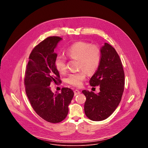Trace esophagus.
<instances>
[{"label":"esophagus","mask_w":148,"mask_h":148,"mask_svg":"<svg viewBox=\"0 0 148 148\" xmlns=\"http://www.w3.org/2000/svg\"><path fill=\"white\" fill-rule=\"evenodd\" d=\"M74 95H75V96H76L77 95L81 93V92H80L78 90H75L74 91Z\"/></svg>","instance_id":"34e87169"}]
</instances>
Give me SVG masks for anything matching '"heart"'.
<instances>
[{
	"label": "heart",
	"mask_w": 148,
	"mask_h": 148,
	"mask_svg": "<svg viewBox=\"0 0 148 148\" xmlns=\"http://www.w3.org/2000/svg\"><path fill=\"white\" fill-rule=\"evenodd\" d=\"M66 53L69 58L78 60L79 68L82 69L78 72L70 74L66 79L70 85L79 87L86 78V70L92 73L98 69L101 60V50L98 46L80 41L71 45ZM55 66L58 72L65 73L67 70L66 58L62 56H57Z\"/></svg>",
	"instance_id": "b5f03b06"
}]
</instances>
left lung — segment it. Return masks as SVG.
<instances>
[{
    "mask_svg": "<svg viewBox=\"0 0 148 148\" xmlns=\"http://www.w3.org/2000/svg\"><path fill=\"white\" fill-rule=\"evenodd\" d=\"M101 50L100 64L90 80L91 86H99L100 91L98 94L82 91L86 97L84 112L94 121L107 119L114 112L121 100L125 86L122 64L115 49L105 43Z\"/></svg>",
    "mask_w": 148,
    "mask_h": 148,
    "instance_id": "8db88e82",
    "label": "left lung"
}]
</instances>
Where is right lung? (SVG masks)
<instances>
[{"label":"right lung","mask_w":148,"mask_h":148,"mask_svg":"<svg viewBox=\"0 0 148 148\" xmlns=\"http://www.w3.org/2000/svg\"><path fill=\"white\" fill-rule=\"evenodd\" d=\"M62 38L51 36L37 45L31 52L25 75L26 93L34 111L41 118L50 123L64 120L69 112L74 92L62 88L61 92L54 94L50 83L61 82L55 66L57 54L54 49Z\"/></svg>","instance_id":"add662e5"}]
</instances>
